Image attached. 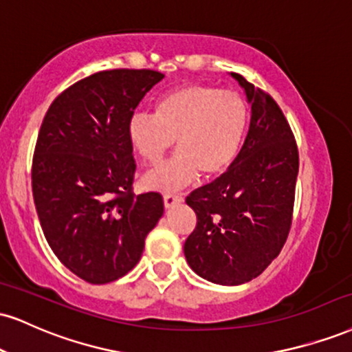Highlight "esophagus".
Instances as JSON below:
<instances>
[{
  "mask_svg": "<svg viewBox=\"0 0 352 352\" xmlns=\"http://www.w3.org/2000/svg\"><path fill=\"white\" fill-rule=\"evenodd\" d=\"M184 201V198H182V195H177V193H165L164 195V206L165 208H173L175 205H179V203Z\"/></svg>",
  "mask_w": 352,
  "mask_h": 352,
  "instance_id": "esophagus-1",
  "label": "esophagus"
}]
</instances>
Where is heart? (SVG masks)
Segmentation results:
<instances>
[{
  "instance_id": "obj_1",
  "label": "heart",
  "mask_w": 352,
  "mask_h": 352,
  "mask_svg": "<svg viewBox=\"0 0 352 352\" xmlns=\"http://www.w3.org/2000/svg\"><path fill=\"white\" fill-rule=\"evenodd\" d=\"M248 126V104L238 91L190 83L159 100L155 116L134 114L128 135L144 162L155 165L172 149L167 164L144 177L149 188L170 192L187 187L200 173L214 179L231 167Z\"/></svg>"
}]
</instances>
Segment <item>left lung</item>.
Listing matches in <instances>:
<instances>
[{"label": "left lung", "mask_w": 352, "mask_h": 352, "mask_svg": "<svg viewBox=\"0 0 352 352\" xmlns=\"http://www.w3.org/2000/svg\"><path fill=\"white\" fill-rule=\"evenodd\" d=\"M251 103L238 157L223 175L193 190L187 205L197 226L184 252L193 272L219 285H241L267 269L292 226L298 149L272 96L231 74Z\"/></svg>", "instance_id": "left-lung-1"}]
</instances>
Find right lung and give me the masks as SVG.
Returning <instances> with one entry per match:
<instances>
[{
    "label": "right lung",
    "instance_id": "right-lung-1",
    "mask_svg": "<svg viewBox=\"0 0 352 352\" xmlns=\"http://www.w3.org/2000/svg\"><path fill=\"white\" fill-rule=\"evenodd\" d=\"M155 70L93 74L62 91L42 121L32 159V195L45 239L58 261L101 285L138 264L164 214L160 193L135 195L128 122Z\"/></svg>",
    "mask_w": 352,
    "mask_h": 352
}]
</instances>
